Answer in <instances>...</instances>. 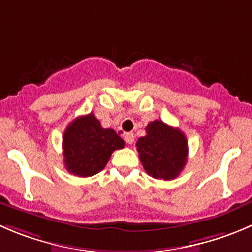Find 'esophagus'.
<instances>
[{
	"label": "esophagus",
	"mask_w": 252,
	"mask_h": 252,
	"mask_svg": "<svg viewBox=\"0 0 252 252\" xmlns=\"http://www.w3.org/2000/svg\"><path fill=\"white\" fill-rule=\"evenodd\" d=\"M124 140H126L128 144H133L134 143V134L133 133H126L124 134Z\"/></svg>",
	"instance_id": "1"
}]
</instances>
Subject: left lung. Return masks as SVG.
Returning a JSON list of instances; mask_svg holds the SVG:
<instances>
[{"mask_svg":"<svg viewBox=\"0 0 252 252\" xmlns=\"http://www.w3.org/2000/svg\"><path fill=\"white\" fill-rule=\"evenodd\" d=\"M146 135L136 141L143 167L154 178L173 180L187 162V139L177 128L162 121H154L146 126Z\"/></svg>","mask_w":252,"mask_h":252,"instance_id":"obj_1","label":"left lung"}]
</instances>
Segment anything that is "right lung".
I'll list each match as a JSON object with an SVG mask.
<instances>
[{"mask_svg":"<svg viewBox=\"0 0 252 252\" xmlns=\"http://www.w3.org/2000/svg\"><path fill=\"white\" fill-rule=\"evenodd\" d=\"M124 148V140L113 129L102 128L94 113L77 117L63 136L64 165L70 173L90 177L106 167L114 150Z\"/></svg>","mask_w":252,"mask_h":252,"instance_id":"1","label":"right lung"}]
</instances>
